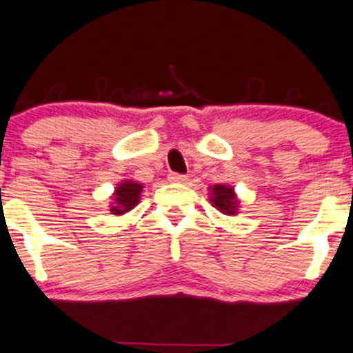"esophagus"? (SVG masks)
<instances>
[{"label":"esophagus","instance_id":"esophagus-1","mask_svg":"<svg viewBox=\"0 0 353 353\" xmlns=\"http://www.w3.org/2000/svg\"><path fill=\"white\" fill-rule=\"evenodd\" d=\"M168 180L175 181V183H183V181L188 180V176L187 175H180V173H170Z\"/></svg>","mask_w":353,"mask_h":353}]
</instances>
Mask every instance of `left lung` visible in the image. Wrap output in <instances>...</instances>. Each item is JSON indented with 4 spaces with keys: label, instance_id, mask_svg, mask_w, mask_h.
Listing matches in <instances>:
<instances>
[{
    "label": "left lung",
    "instance_id": "obj_1",
    "mask_svg": "<svg viewBox=\"0 0 353 353\" xmlns=\"http://www.w3.org/2000/svg\"><path fill=\"white\" fill-rule=\"evenodd\" d=\"M211 202L216 209H219V211L223 212V214H236L239 202H236L232 187H226V185H214L211 192Z\"/></svg>",
    "mask_w": 353,
    "mask_h": 353
}]
</instances>
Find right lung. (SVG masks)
Instances as JSON below:
<instances>
[{
  "instance_id": "1",
  "label": "right lung",
  "mask_w": 353,
  "mask_h": 353,
  "mask_svg": "<svg viewBox=\"0 0 353 353\" xmlns=\"http://www.w3.org/2000/svg\"><path fill=\"white\" fill-rule=\"evenodd\" d=\"M142 185L135 183V181H123L120 187L114 190L113 205H111V214H125L130 209H134L139 204L141 199Z\"/></svg>"
}]
</instances>
